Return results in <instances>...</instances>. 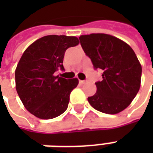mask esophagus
<instances>
[{
  "mask_svg": "<svg viewBox=\"0 0 153 153\" xmlns=\"http://www.w3.org/2000/svg\"><path fill=\"white\" fill-rule=\"evenodd\" d=\"M88 83L87 80H79V83L80 84H84V83Z\"/></svg>",
  "mask_w": 153,
  "mask_h": 153,
  "instance_id": "34e87169",
  "label": "esophagus"
}]
</instances>
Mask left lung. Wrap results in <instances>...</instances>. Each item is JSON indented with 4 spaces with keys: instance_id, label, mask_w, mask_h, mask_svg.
<instances>
[{
    "instance_id": "obj_1",
    "label": "left lung",
    "mask_w": 153,
    "mask_h": 153,
    "mask_svg": "<svg viewBox=\"0 0 153 153\" xmlns=\"http://www.w3.org/2000/svg\"><path fill=\"white\" fill-rule=\"evenodd\" d=\"M79 38L94 69L103 71L102 80L95 83L97 93L88 97V102L101 112H120L129 106L140 88L142 66L134 51L111 35L92 33Z\"/></svg>"
}]
</instances>
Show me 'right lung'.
<instances>
[{
    "label": "right lung",
    "instance_id": "right-lung-1",
    "mask_svg": "<svg viewBox=\"0 0 153 153\" xmlns=\"http://www.w3.org/2000/svg\"><path fill=\"white\" fill-rule=\"evenodd\" d=\"M79 42L76 37L48 35L25 51L15 70V87L25 108L36 117L53 119L66 111L70 93L79 80L66 79L55 73L65 70V51Z\"/></svg>",
    "mask_w": 153,
    "mask_h": 153
}]
</instances>
